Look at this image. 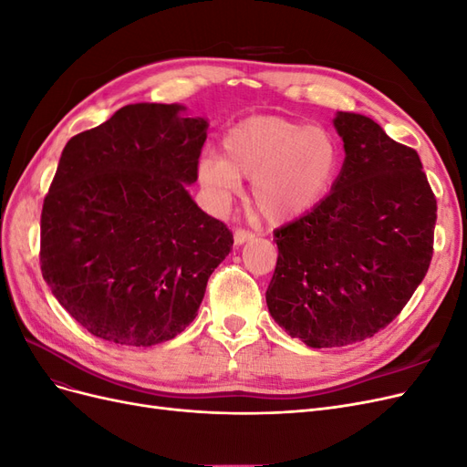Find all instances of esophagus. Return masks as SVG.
Instances as JSON below:
<instances>
[{
	"mask_svg": "<svg viewBox=\"0 0 467 467\" xmlns=\"http://www.w3.org/2000/svg\"><path fill=\"white\" fill-rule=\"evenodd\" d=\"M255 237V234L253 232H249V230H235L234 232V242H235V245H244V244H247V242H251V239Z\"/></svg>",
	"mask_w": 467,
	"mask_h": 467,
	"instance_id": "obj_1",
	"label": "esophagus"
}]
</instances>
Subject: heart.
Masks as SVG:
<instances>
[{"label": "heart", "instance_id": "1", "mask_svg": "<svg viewBox=\"0 0 467 467\" xmlns=\"http://www.w3.org/2000/svg\"><path fill=\"white\" fill-rule=\"evenodd\" d=\"M341 153L335 138L316 126L275 115L239 120L222 140V155L204 153L201 185L228 201L239 177L253 179L251 199L271 223L309 214L331 192Z\"/></svg>", "mask_w": 467, "mask_h": 467}]
</instances>
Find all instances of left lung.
Listing matches in <instances>:
<instances>
[{"mask_svg": "<svg viewBox=\"0 0 467 467\" xmlns=\"http://www.w3.org/2000/svg\"><path fill=\"white\" fill-rule=\"evenodd\" d=\"M345 161L309 214L275 232L266 306L312 348L374 337L400 316L432 259L436 199L419 153L372 119L337 112Z\"/></svg>", "mask_w": 467, "mask_h": 467, "instance_id": "left-lung-1", "label": "left lung"}]
</instances>
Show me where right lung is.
Masks as SVG:
<instances>
[{"instance_id":"right-lung-1","label":"right lung","mask_w":467,"mask_h":467,"mask_svg":"<svg viewBox=\"0 0 467 467\" xmlns=\"http://www.w3.org/2000/svg\"><path fill=\"white\" fill-rule=\"evenodd\" d=\"M136 103L66 144L42 204L40 271L105 341L151 347L196 317L234 235L191 199L208 122Z\"/></svg>"}]
</instances>
